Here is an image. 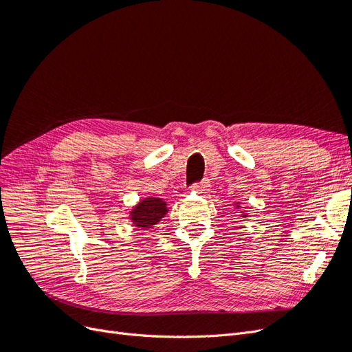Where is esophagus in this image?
I'll use <instances>...</instances> for the list:
<instances>
[{
	"mask_svg": "<svg viewBox=\"0 0 352 352\" xmlns=\"http://www.w3.org/2000/svg\"><path fill=\"white\" fill-rule=\"evenodd\" d=\"M210 180L208 179H202L201 182L195 184L194 185V189L195 190H199V192H207V190H210Z\"/></svg>",
	"mask_w": 352,
	"mask_h": 352,
	"instance_id": "34e87169",
	"label": "esophagus"
}]
</instances>
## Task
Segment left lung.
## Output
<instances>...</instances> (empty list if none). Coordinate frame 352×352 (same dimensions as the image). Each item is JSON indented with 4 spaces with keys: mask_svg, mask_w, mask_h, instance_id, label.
<instances>
[{
    "mask_svg": "<svg viewBox=\"0 0 352 352\" xmlns=\"http://www.w3.org/2000/svg\"><path fill=\"white\" fill-rule=\"evenodd\" d=\"M242 217H247V214H243V216H242Z\"/></svg>",
    "mask_w": 352,
    "mask_h": 352,
    "instance_id": "8db88e82",
    "label": "left lung"
}]
</instances>
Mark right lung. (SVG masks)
<instances>
[{
  "mask_svg": "<svg viewBox=\"0 0 352 352\" xmlns=\"http://www.w3.org/2000/svg\"><path fill=\"white\" fill-rule=\"evenodd\" d=\"M166 201L160 198H144L140 204L131 211V220L135 223V226L141 229L151 228L166 216Z\"/></svg>",
  "mask_w": 352,
  "mask_h": 352,
  "instance_id": "obj_1",
  "label": "right lung"
}]
</instances>
